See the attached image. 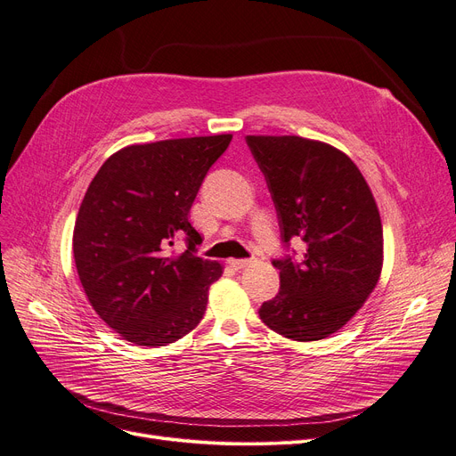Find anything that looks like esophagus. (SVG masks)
Segmentation results:
<instances>
[{
  "mask_svg": "<svg viewBox=\"0 0 456 456\" xmlns=\"http://www.w3.org/2000/svg\"><path fill=\"white\" fill-rule=\"evenodd\" d=\"M229 265L234 268V270H244V268H249L253 265V260L249 258H238V260H229Z\"/></svg>",
  "mask_w": 456,
  "mask_h": 456,
  "instance_id": "34e87169",
  "label": "esophagus"
}]
</instances>
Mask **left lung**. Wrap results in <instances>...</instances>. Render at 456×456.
<instances>
[{"instance_id": "8db88e82", "label": "left lung", "mask_w": 456, "mask_h": 456, "mask_svg": "<svg viewBox=\"0 0 456 456\" xmlns=\"http://www.w3.org/2000/svg\"><path fill=\"white\" fill-rule=\"evenodd\" d=\"M281 220L282 242L301 238L303 262L275 260L279 294L258 314L296 342L340 330L379 282L385 240L371 190L356 164L330 143L296 134H248Z\"/></svg>"}]
</instances>
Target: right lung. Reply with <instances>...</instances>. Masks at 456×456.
Wrapping results in <instances>:
<instances>
[{"mask_svg":"<svg viewBox=\"0 0 456 456\" xmlns=\"http://www.w3.org/2000/svg\"><path fill=\"white\" fill-rule=\"evenodd\" d=\"M231 138L133 143L92 179L74 227L76 268L92 308L124 340L160 347L201 322L224 266L194 255L201 236L188 214ZM177 235L189 249L170 254Z\"/></svg>","mask_w":456,"mask_h":456,"instance_id":"add662e5","label":"right lung"}]
</instances>
